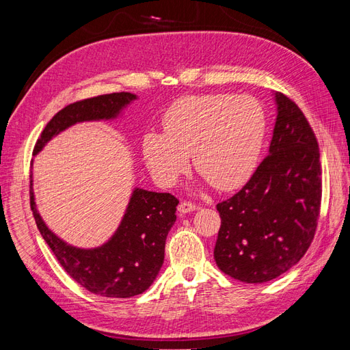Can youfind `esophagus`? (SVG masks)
<instances>
[{
    "label": "esophagus",
    "mask_w": 350,
    "mask_h": 350,
    "mask_svg": "<svg viewBox=\"0 0 350 350\" xmlns=\"http://www.w3.org/2000/svg\"><path fill=\"white\" fill-rule=\"evenodd\" d=\"M197 208V206L194 203H191V201H181L178 206V211L179 213H191V211H194Z\"/></svg>",
    "instance_id": "esophagus-1"
}]
</instances>
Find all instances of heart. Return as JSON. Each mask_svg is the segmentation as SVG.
Here are the masks:
<instances>
[{"instance_id": "b5f03b06", "label": "heart", "mask_w": 350, "mask_h": 350, "mask_svg": "<svg viewBox=\"0 0 350 350\" xmlns=\"http://www.w3.org/2000/svg\"><path fill=\"white\" fill-rule=\"evenodd\" d=\"M163 133L149 131L143 154L153 176L174 185L188 169L219 191L245 184L257 167L266 137V113L251 96L194 94L174 102L165 112Z\"/></svg>"}]
</instances>
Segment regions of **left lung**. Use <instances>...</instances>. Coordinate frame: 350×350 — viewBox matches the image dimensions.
Instances as JSON below:
<instances>
[{
    "mask_svg": "<svg viewBox=\"0 0 350 350\" xmlns=\"http://www.w3.org/2000/svg\"><path fill=\"white\" fill-rule=\"evenodd\" d=\"M274 98L269 154L235 196L216 206L221 219L216 264L245 283L269 282L293 267L310 248L320 217L319 142L298 105L283 93Z\"/></svg>",
    "mask_w": 350,
    "mask_h": 350,
    "instance_id": "8db88e82",
    "label": "left lung"
}]
</instances>
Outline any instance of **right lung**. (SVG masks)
<instances>
[{
	"label": "right lung",
	"mask_w": 350,
	"mask_h": 350,
	"mask_svg": "<svg viewBox=\"0 0 350 350\" xmlns=\"http://www.w3.org/2000/svg\"><path fill=\"white\" fill-rule=\"evenodd\" d=\"M134 99H137L135 94L120 92L68 105L46 124L36 142L33 154L70 125L116 118ZM178 203V198L169 193L135 188L113 237L102 247L81 250L68 245L48 229L36 210L30 181V208L40 235L55 258L74 282L107 298H131L149 289L163 264L165 242L176 220Z\"/></svg>",
	"instance_id": "right-lung-1"
}]
</instances>
